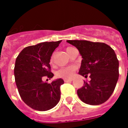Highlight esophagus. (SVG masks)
Here are the masks:
<instances>
[{
	"label": "esophagus",
	"mask_w": 128,
	"mask_h": 128,
	"mask_svg": "<svg viewBox=\"0 0 128 128\" xmlns=\"http://www.w3.org/2000/svg\"><path fill=\"white\" fill-rule=\"evenodd\" d=\"M65 82H71L72 80V79H64V80Z\"/></svg>",
	"instance_id": "34e87169"
}]
</instances>
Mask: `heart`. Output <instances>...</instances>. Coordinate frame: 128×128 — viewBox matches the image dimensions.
<instances>
[{"instance_id": "heart-1", "label": "heart", "mask_w": 128, "mask_h": 128, "mask_svg": "<svg viewBox=\"0 0 128 128\" xmlns=\"http://www.w3.org/2000/svg\"><path fill=\"white\" fill-rule=\"evenodd\" d=\"M72 48H73L72 47H68L66 48V52H68V54ZM51 62H52V59L51 60ZM75 70H76V66H74L64 67V68H60L56 72V74L58 78H64V79H70L72 76L73 73L75 71Z\"/></svg>"}]
</instances>
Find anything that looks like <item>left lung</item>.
Here are the masks:
<instances>
[{"label":"left lung","mask_w":128,"mask_h":128,"mask_svg":"<svg viewBox=\"0 0 128 128\" xmlns=\"http://www.w3.org/2000/svg\"><path fill=\"white\" fill-rule=\"evenodd\" d=\"M76 48L82 60L78 74L90 81L84 82L77 94L82 102L91 105L105 103L114 92L119 78V61L106 44L86 40H67Z\"/></svg>","instance_id":"left-lung-1"}]
</instances>
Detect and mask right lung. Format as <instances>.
Returning <instances> with one entry per match:
<instances>
[{
	"mask_svg": "<svg viewBox=\"0 0 128 128\" xmlns=\"http://www.w3.org/2000/svg\"><path fill=\"white\" fill-rule=\"evenodd\" d=\"M61 41L26 47L16 58L14 74L18 93L24 103L35 110H51L60 101V86L64 80L58 78L48 84L42 79L54 76L50 62Z\"/></svg>",
	"mask_w": 128,
	"mask_h": 128,
	"instance_id": "right-lung-1",
	"label": "right lung"
}]
</instances>
